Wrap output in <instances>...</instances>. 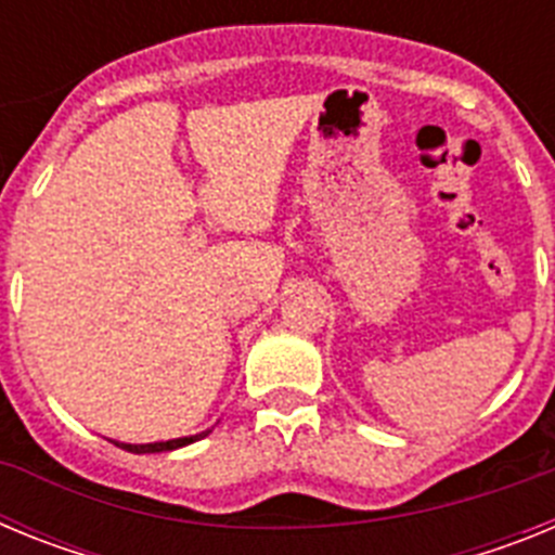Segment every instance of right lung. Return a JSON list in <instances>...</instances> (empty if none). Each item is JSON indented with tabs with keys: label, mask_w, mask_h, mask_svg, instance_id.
Listing matches in <instances>:
<instances>
[{
	"label": "right lung",
	"mask_w": 555,
	"mask_h": 555,
	"mask_svg": "<svg viewBox=\"0 0 555 555\" xmlns=\"http://www.w3.org/2000/svg\"><path fill=\"white\" fill-rule=\"evenodd\" d=\"M210 430H205V434L199 436H185V439H169V442H155V444H119L121 450H130V453H166V450H178L183 448V444H191L197 442V439H203V436H208Z\"/></svg>",
	"instance_id": "right-lung-1"
}]
</instances>
